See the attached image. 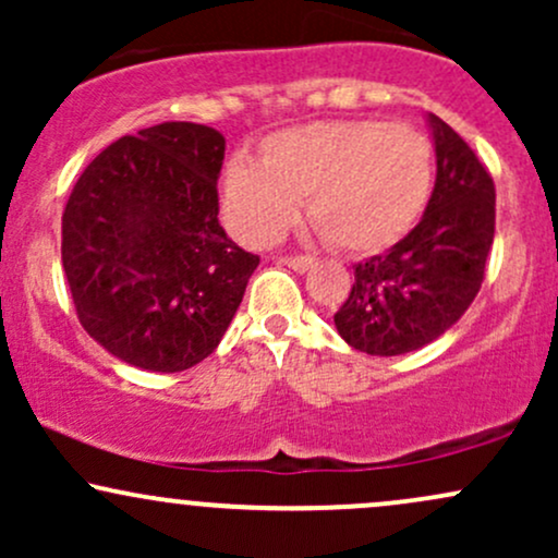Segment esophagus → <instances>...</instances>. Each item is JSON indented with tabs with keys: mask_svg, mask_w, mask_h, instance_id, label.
<instances>
[{
	"mask_svg": "<svg viewBox=\"0 0 558 558\" xmlns=\"http://www.w3.org/2000/svg\"><path fill=\"white\" fill-rule=\"evenodd\" d=\"M278 262H280V265H288L291 270H296V272L310 270V267L315 265V259L304 257V254H296V257H278Z\"/></svg>",
	"mask_w": 558,
	"mask_h": 558,
	"instance_id": "esophagus-1",
	"label": "esophagus"
}]
</instances>
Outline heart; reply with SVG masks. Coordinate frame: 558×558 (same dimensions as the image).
Returning <instances> with one entry per match:
<instances>
[{
	"label": "heart",
	"mask_w": 558,
	"mask_h": 558,
	"mask_svg": "<svg viewBox=\"0 0 558 558\" xmlns=\"http://www.w3.org/2000/svg\"><path fill=\"white\" fill-rule=\"evenodd\" d=\"M433 189V146L420 128L377 120H323L275 133L259 165L226 170V217L243 243L267 246L310 217L332 246L375 254L403 239Z\"/></svg>",
	"instance_id": "heart-1"
}]
</instances>
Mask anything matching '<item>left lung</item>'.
Here are the masks:
<instances>
[{
  "label": "left lung",
  "mask_w": 558,
  "mask_h": 558,
  "mask_svg": "<svg viewBox=\"0 0 558 558\" xmlns=\"http://www.w3.org/2000/svg\"><path fill=\"white\" fill-rule=\"evenodd\" d=\"M435 189L425 215L386 254L354 267L336 328L354 349L399 356L433 343L464 315L485 278L496 233V185L470 144L438 114Z\"/></svg>",
  "instance_id": "8db88e82"
}]
</instances>
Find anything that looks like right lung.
<instances>
[{
	"label": "right lung",
	"instance_id": "right-lung-1",
	"mask_svg": "<svg viewBox=\"0 0 558 558\" xmlns=\"http://www.w3.org/2000/svg\"><path fill=\"white\" fill-rule=\"evenodd\" d=\"M226 138L159 123L92 159L62 213V267L83 330L149 373L207 360L239 310L257 254L222 230Z\"/></svg>",
	"mask_w": 558,
	"mask_h": 558
}]
</instances>
